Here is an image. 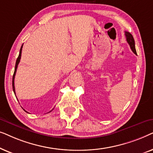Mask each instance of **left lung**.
<instances>
[{"label": "left lung", "instance_id": "left-lung-1", "mask_svg": "<svg viewBox=\"0 0 153 153\" xmlns=\"http://www.w3.org/2000/svg\"><path fill=\"white\" fill-rule=\"evenodd\" d=\"M125 36H126V40L127 42V43L129 44V45L131 48V51H132L134 53L137 55V51H136V49H135L134 39L132 35H131V33H129V32H127V31H125Z\"/></svg>", "mask_w": 153, "mask_h": 153}]
</instances>
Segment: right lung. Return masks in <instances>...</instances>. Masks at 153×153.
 <instances>
[{"label": "right lung", "instance_id": "add662e5", "mask_svg": "<svg viewBox=\"0 0 153 153\" xmlns=\"http://www.w3.org/2000/svg\"><path fill=\"white\" fill-rule=\"evenodd\" d=\"M22 47H23V45L22 46V47H21L20 49V51H19V55L17 59H16V64H15V69H14V74H13V76H12V88H13V91L14 94H15V88H14V77H15V74H16V69H17V67H18V65L19 63L20 62V59H21V56H22ZM52 109V110H53ZM51 110V111H52ZM25 111V110H24ZM51 111H50L49 112H51ZM25 111L27 112L26 111ZM28 113V112H27Z\"/></svg>", "mask_w": 153, "mask_h": 153}]
</instances>
